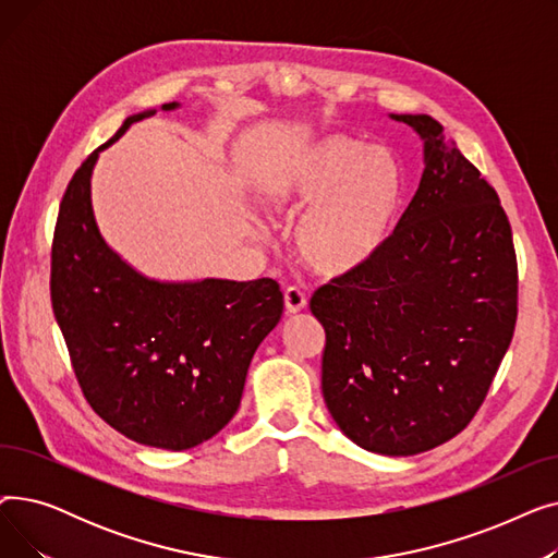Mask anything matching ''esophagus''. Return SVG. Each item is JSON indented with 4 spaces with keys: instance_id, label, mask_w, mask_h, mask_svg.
I'll list each match as a JSON object with an SVG mask.
<instances>
[{
    "instance_id": "esophagus-1",
    "label": "esophagus",
    "mask_w": 558,
    "mask_h": 558,
    "mask_svg": "<svg viewBox=\"0 0 558 558\" xmlns=\"http://www.w3.org/2000/svg\"><path fill=\"white\" fill-rule=\"evenodd\" d=\"M307 307V296L299 287H287L284 291V310L287 314H299Z\"/></svg>"
}]
</instances>
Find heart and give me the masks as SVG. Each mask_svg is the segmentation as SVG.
I'll use <instances>...</instances> for the list:
<instances>
[{"label":"heart","instance_id":"obj_1","mask_svg":"<svg viewBox=\"0 0 558 558\" xmlns=\"http://www.w3.org/2000/svg\"><path fill=\"white\" fill-rule=\"evenodd\" d=\"M274 217H294L301 259L324 278L362 271L385 253L404 203V169L385 149L328 135L287 156L257 187Z\"/></svg>","mask_w":558,"mask_h":558}]
</instances>
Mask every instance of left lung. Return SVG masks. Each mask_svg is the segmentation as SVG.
<instances>
[{"instance_id": "obj_1", "label": "left lung", "mask_w": 558, "mask_h": 558, "mask_svg": "<svg viewBox=\"0 0 558 558\" xmlns=\"http://www.w3.org/2000/svg\"><path fill=\"white\" fill-rule=\"evenodd\" d=\"M423 140V175L371 267L320 287V387L360 448L409 457L477 414L513 337L518 264L495 190L429 114H389Z\"/></svg>"}]
</instances>
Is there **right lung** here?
Returning a JSON list of instances; mask_svg holds the SVG:
<instances>
[{"label":"right lung","mask_w":558,"mask_h":558,"mask_svg":"<svg viewBox=\"0 0 558 558\" xmlns=\"http://www.w3.org/2000/svg\"><path fill=\"white\" fill-rule=\"evenodd\" d=\"M156 112L126 117L70 181L53 232L51 305L95 412L135 444L179 452L238 414L251 360L284 301L271 278H149L104 240L93 208L99 154Z\"/></svg>","instance_id":"obj_1"}]
</instances>
